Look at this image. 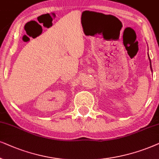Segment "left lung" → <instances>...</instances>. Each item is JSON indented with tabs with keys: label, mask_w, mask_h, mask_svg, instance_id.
<instances>
[{
	"label": "left lung",
	"mask_w": 159,
	"mask_h": 159,
	"mask_svg": "<svg viewBox=\"0 0 159 159\" xmlns=\"http://www.w3.org/2000/svg\"><path fill=\"white\" fill-rule=\"evenodd\" d=\"M149 59H150V57H149ZM150 61H151V60H150ZM151 70H152V67H151Z\"/></svg>",
	"instance_id": "1"
}]
</instances>
